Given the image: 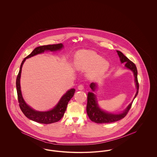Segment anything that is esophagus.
<instances>
[{"mask_svg": "<svg viewBox=\"0 0 157 157\" xmlns=\"http://www.w3.org/2000/svg\"><path fill=\"white\" fill-rule=\"evenodd\" d=\"M78 90H83L84 89V86H83V85L81 84V85H79L78 86Z\"/></svg>", "mask_w": 157, "mask_h": 157, "instance_id": "1", "label": "esophagus"}]
</instances>
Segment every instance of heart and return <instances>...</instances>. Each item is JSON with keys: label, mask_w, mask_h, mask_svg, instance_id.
Wrapping results in <instances>:
<instances>
[{"label": "heart", "mask_w": 157, "mask_h": 157, "mask_svg": "<svg viewBox=\"0 0 157 157\" xmlns=\"http://www.w3.org/2000/svg\"><path fill=\"white\" fill-rule=\"evenodd\" d=\"M76 67L82 70L92 68L90 72V77H97L102 75L109 67V63L106 60L92 51L82 50L76 55Z\"/></svg>", "instance_id": "heart-1"}]
</instances>
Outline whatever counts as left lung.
Listing matches in <instances>:
<instances>
[{"label":"left lung","mask_w":157,"mask_h":157,"mask_svg":"<svg viewBox=\"0 0 157 157\" xmlns=\"http://www.w3.org/2000/svg\"><path fill=\"white\" fill-rule=\"evenodd\" d=\"M120 57V60L121 63H125V67L131 69L134 75L135 81L136 86V93L135 95V98L136 97L138 93L139 90V83L138 81L137 77V69L134 63L130 60L127 58L122 53L119 51H117ZM90 88L93 91H94L97 88V84L95 83H91L90 85ZM132 102L128 105L127 109L121 113L120 114H113L111 113H108L105 112L101 109L98 106L95 95L92 92H89L88 94L87 97V105H86V112L88 116L89 117L90 120L92 121L97 123V124H105V123H111L117 122L119 120L124 118L128 113V111L131 108Z\"/></svg>","instance_id":"1"}]
</instances>
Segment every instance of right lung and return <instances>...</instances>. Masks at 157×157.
Masks as SVG:
<instances>
[{
	"mask_svg": "<svg viewBox=\"0 0 157 157\" xmlns=\"http://www.w3.org/2000/svg\"><path fill=\"white\" fill-rule=\"evenodd\" d=\"M62 47H63L62 44H54V45H44V46L36 48L30 54L23 60L22 63L21 65L19 74L17 76L16 84L17 99H18L19 107L23 113V114L28 118L38 123L49 124H52V123L59 121L63 117L65 112L67 109L69 101L73 97L75 94V90L71 89L68 90L67 92L61 98L58 104L54 108H53L52 109L46 112H39V111H35L25 103L22 95L21 85H20V78H21L23 64L27 58H30L39 53L44 52L45 51H58Z\"/></svg>",
	"mask_w": 157,
	"mask_h": 157,
	"instance_id": "right-lung-1",
	"label": "right lung"
}]
</instances>
